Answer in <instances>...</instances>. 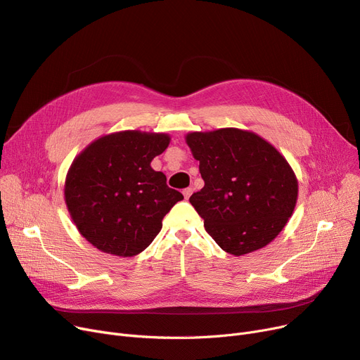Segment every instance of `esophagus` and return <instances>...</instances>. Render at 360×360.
Segmentation results:
<instances>
[{
    "instance_id": "34e87169",
    "label": "esophagus",
    "mask_w": 360,
    "mask_h": 360,
    "mask_svg": "<svg viewBox=\"0 0 360 360\" xmlns=\"http://www.w3.org/2000/svg\"><path fill=\"white\" fill-rule=\"evenodd\" d=\"M193 188H185V190L182 191V194H184V197L188 200V198H190L191 197V194H193Z\"/></svg>"
}]
</instances>
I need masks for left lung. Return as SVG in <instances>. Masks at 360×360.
<instances>
[{"mask_svg": "<svg viewBox=\"0 0 360 360\" xmlns=\"http://www.w3.org/2000/svg\"><path fill=\"white\" fill-rule=\"evenodd\" d=\"M204 186L190 197L204 228L232 255L254 252L285 228L297 200L288 160L251 131L221 128L185 137Z\"/></svg>", "mask_w": 360, "mask_h": 360, "instance_id": "left-lung-1", "label": "left lung"}]
</instances>
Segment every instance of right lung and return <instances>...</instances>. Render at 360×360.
Here are the masks:
<instances>
[{"mask_svg":"<svg viewBox=\"0 0 360 360\" xmlns=\"http://www.w3.org/2000/svg\"><path fill=\"white\" fill-rule=\"evenodd\" d=\"M170 137L121 131L89 144L71 163L65 204L79 232L99 251L134 257L153 242L162 220L184 195L150 166Z\"/></svg>","mask_w":360,"mask_h":360,"instance_id":"1","label":"right lung"}]
</instances>
